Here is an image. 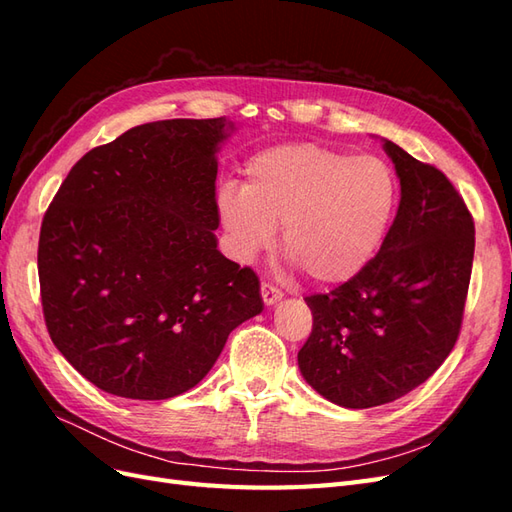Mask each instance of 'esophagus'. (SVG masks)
I'll return each mask as SVG.
<instances>
[{"mask_svg":"<svg viewBox=\"0 0 512 512\" xmlns=\"http://www.w3.org/2000/svg\"><path fill=\"white\" fill-rule=\"evenodd\" d=\"M260 294H262V301H265L267 307H271V305H275V303H280L282 297H284L282 290L271 286V284H262V286H260Z\"/></svg>","mask_w":512,"mask_h":512,"instance_id":"esophagus-1","label":"esophagus"}]
</instances>
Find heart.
<instances>
[{
    "mask_svg": "<svg viewBox=\"0 0 512 512\" xmlns=\"http://www.w3.org/2000/svg\"><path fill=\"white\" fill-rule=\"evenodd\" d=\"M397 205L391 168L314 143L277 145L245 164L243 190L224 185L218 215L232 252L252 260L282 228V252L316 286L359 275L389 230Z\"/></svg>",
    "mask_w": 512,
    "mask_h": 512,
    "instance_id": "obj_1",
    "label": "heart"
}]
</instances>
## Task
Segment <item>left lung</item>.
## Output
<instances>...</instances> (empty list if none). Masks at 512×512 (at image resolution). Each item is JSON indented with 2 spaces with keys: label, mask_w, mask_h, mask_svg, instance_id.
Returning <instances> with one entry per match:
<instances>
[{
  "label": "left lung",
  "mask_w": 512,
  "mask_h": 512,
  "mask_svg": "<svg viewBox=\"0 0 512 512\" xmlns=\"http://www.w3.org/2000/svg\"><path fill=\"white\" fill-rule=\"evenodd\" d=\"M401 200L369 265L312 294L314 327L299 350L305 382L344 408H374L423 384L451 354L466 307L474 220L442 170L382 141Z\"/></svg>",
  "instance_id": "1"
}]
</instances>
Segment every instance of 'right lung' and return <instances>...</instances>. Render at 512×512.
<instances>
[{"mask_svg":"<svg viewBox=\"0 0 512 512\" xmlns=\"http://www.w3.org/2000/svg\"><path fill=\"white\" fill-rule=\"evenodd\" d=\"M226 117L136 126L72 166L46 209L38 275L57 350L98 389L168 399L203 380L260 282L218 250Z\"/></svg>","mask_w":512,"mask_h":512,"instance_id":"add662e5","label":"right lung"}]
</instances>
